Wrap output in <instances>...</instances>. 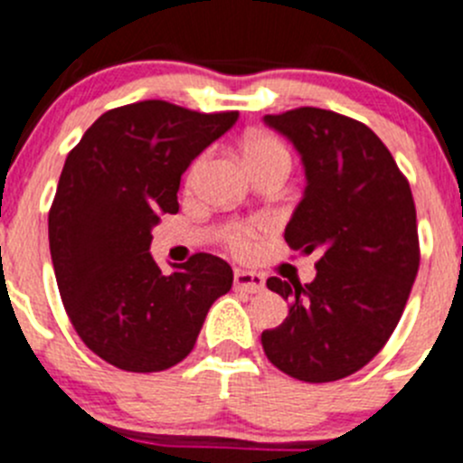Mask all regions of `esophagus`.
<instances>
[{
    "label": "esophagus",
    "instance_id": "34e87169",
    "mask_svg": "<svg viewBox=\"0 0 463 463\" xmlns=\"http://www.w3.org/2000/svg\"><path fill=\"white\" fill-rule=\"evenodd\" d=\"M235 290L249 292V295H258V292L265 290V276L258 274V271L237 269L235 271Z\"/></svg>",
    "mask_w": 463,
    "mask_h": 463
}]
</instances>
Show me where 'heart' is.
<instances>
[{
    "label": "heart",
    "instance_id": "b5f03b06",
    "mask_svg": "<svg viewBox=\"0 0 463 463\" xmlns=\"http://www.w3.org/2000/svg\"><path fill=\"white\" fill-rule=\"evenodd\" d=\"M244 162L249 166V171L258 166H285L290 171L292 166V153L288 148L283 139L274 137V134H253L249 139L244 141ZM203 162L205 159L198 157L196 162L192 164L189 168V178H194L198 171H201ZM265 223L262 222H241V223H232L226 232H223V244L231 249L235 256H249V253L256 249L258 235L262 232Z\"/></svg>",
    "mask_w": 463,
    "mask_h": 463
}]
</instances>
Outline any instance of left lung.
<instances>
[{
	"label": "left lung",
	"instance_id": "left-lung-1",
	"mask_svg": "<svg viewBox=\"0 0 463 463\" xmlns=\"http://www.w3.org/2000/svg\"><path fill=\"white\" fill-rule=\"evenodd\" d=\"M265 123L295 144L308 180L285 241L319 260L313 283L267 279L290 313L262 331V349L299 382H335L368 365L404 313L420 265L416 203L391 150L361 120L299 107Z\"/></svg>",
	"mask_w": 463,
	"mask_h": 463
}]
</instances>
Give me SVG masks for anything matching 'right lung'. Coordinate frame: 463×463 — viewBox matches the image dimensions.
<instances>
[{"label":"right lung","mask_w":463,"mask_h":463,"mask_svg":"<svg viewBox=\"0 0 463 463\" xmlns=\"http://www.w3.org/2000/svg\"><path fill=\"white\" fill-rule=\"evenodd\" d=\"M237 116L132 102L105 111L68 153L47 217L56 285L86 347L125 373L178 365L232 288L222 258L194 253L166 276L148 249L159 217L178 212L180 175Z\"/></svg>","instance_id":"1"}]
</instances>
